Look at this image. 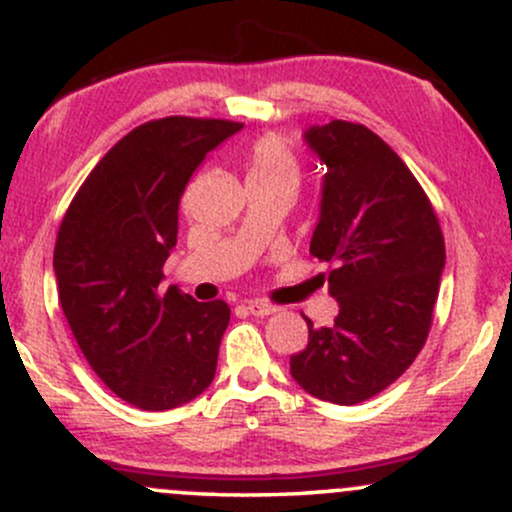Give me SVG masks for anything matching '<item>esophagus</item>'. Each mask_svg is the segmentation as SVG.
<instances>
[{
    "instance_id": "34e87169",
    "label": "esophagus",
    "mask_w": 512,
    "mask_h": 512,
    "mask_svg": "<svg viewBox=\"0 0 512 512\" xmlns=\"http://www.w3.org/2000/svg\"><path fill=\"white\" fill-rule=\"evenodd\" d=\"M245 308L250 310L252 315H257V317H264V315H272V313H276V305H272V303H267V301H260V298H255V301H248L245 303Z\"/></svg>"
}]
</instances>
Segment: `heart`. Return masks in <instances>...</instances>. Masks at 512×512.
Segmentation results:
<instances>
[{
  "mask_svg": "<svg viewBox=\"0 0 512 512\" xmlns=\"http://www.w3.org/2000/svg\"><path fill=\"white\" fill-rule=\"evenodd\" d=\"M245 168H248V182H286L296 187L301 180L296 154L276 134H264L250 146Z\"/></svg>",
  "mask_w": 512,
  "mask_h": 512,
  "instance_id": "1",
  "label": "heart"
}]
</instances>
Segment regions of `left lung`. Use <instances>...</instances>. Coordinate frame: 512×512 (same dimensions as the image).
Wrapping results in <instances>:
<instances>
[{
	"instance_id": "1",
	"label": "left lung",
	"mask_w": 512,
	"mask_h": 512,
	"mask_svg": "<svg viewBox=\"0 0 512 512\" xmlns=\"http://www.w3.org/2000/svg\"><path fill=\"white\" fill-rule=\"evenodd\" d=\"M305 142L327 166L310 255L332 264L339 315L320 330L305 317L308 346L291 356V375L317 399L358 404L424 349L445 240L424 187L366 125L332 120L310 127Z\"/></svg>"
}]
</instances>
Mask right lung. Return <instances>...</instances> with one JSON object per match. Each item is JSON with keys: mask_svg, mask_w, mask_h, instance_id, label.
I'll return each instance as SVG.
<instances>
[{"mask_svg": "<svg viewBox=\"0 0 512 512\" xmlns=\"http://www.w3.org/2000/svg\"><path fill=\"white\" fill-rule=\"evenodd\" d=\"M240 129L211 117L144 122L88 173L57 231L52 264L76 344L137 409H175L214 380L231 308L197 303L178 286L163 291L161 281L187 182Z\"/></svg>", "mask_w": 512, "mask_h": 512, "instance_id": "obj_1", "label": "right lung"}]
</instances>
